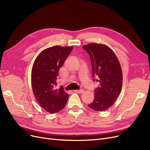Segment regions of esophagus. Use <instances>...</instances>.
Returning <instances> with one entry per match:
<instances>
[{
  "instance_id": "obj_1",
  "label": "esophagus",
  "mask_w": 150,
  "mask_h": 150,
  "mask_svg": "<svg viewBox=\"0 0 150 150\" xmlns=\"http://www.w3.org/2000/svg\"><path fill=\"white\" fill-rule=\"evenodd\" d=\"M74 92L79 93V94H81V93H84V90H83V89H81V90H75Z\"/></svg>"
}]
</instances>
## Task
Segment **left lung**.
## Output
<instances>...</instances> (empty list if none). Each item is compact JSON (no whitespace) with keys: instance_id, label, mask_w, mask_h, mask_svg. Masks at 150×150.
<instances>
[{"instance_id":"obj_1","label":"left lung","mask_w":150,"mask_h":150,"mask_svg":"<svg viewBox=\"0 0 150 150\" xmlns=\"http://www.w3.org/2000/svg\"><path fill=\"white\" fill-rule=\"evenodd\" d=\"M89 54L93 77L99 86L95 89L94 99L88 106L97 111H104L116 101L121 93L122 73L118 59L106 45L91 43L83 46Z\"/></svg>"}]
</instances>
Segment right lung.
<instances>
[{"instance_id": "add662e5", "label": "right lung", "mask_w": 150, "mask_h": 150, "mask_svg": "<svg viewBox=\"0 0 150 150\" xmlns=\"http://www.w3.org/2000/svg\"><path fill=\"white\" fill-rule=\"evenodd\" d=\"M72 46H55L40 52L32 68L31 86L34 97L43 109L49 113L62 110L69 98L60 87L56 89L58 71L71 52Z\"/></svg>"}]
</instances>
